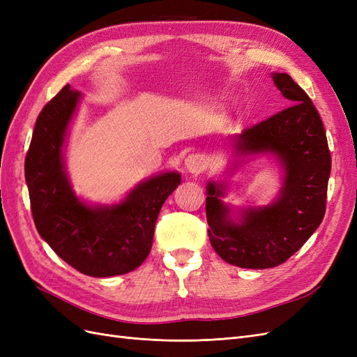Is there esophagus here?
<instances>
[{
	"mask_svg": "<svg viewBox=\"0 0 357 357\" xmlns=\"http://www.w3.org/2000/svg\"><path fill=\"white\" fill-rule=\"evenodd\" d=\"M185 168L192 174H199L205 168V160L201 155H189L185 160Z\"/></svg>",
	"mask_w": 357,
	"mask_h": 357,
	"instance_id": "34e87169",
	"label": "esophagus"
}]
</instances>
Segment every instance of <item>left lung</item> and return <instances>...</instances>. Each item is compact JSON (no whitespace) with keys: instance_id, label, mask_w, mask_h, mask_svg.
I'll list each match as a JSON object with an SVG mask.
<instances>
[{"instance_id":"8db88e82","label":"left lung","mask_w":357,"mask_h":357,"mask_svg":"<svg viewBox=\"0 0 357 357\" xmlns=\"http://www.w3.org/2000/svg\"><path fill=\"white\" fill-rule=\"evenodd\" d=\"M287 109L244 129L232 143L238 156L273 153L284 171L280 195L248 207L234 220L222 202L225 183L208 181L205 213L213 248L225 262L265 269L286 262L319 228L326 211L331 152L325 126L305 91L286 73H273Z\"/></svg>"}]
</instances>
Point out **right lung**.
<instances>
[{"instance_id": "right-lung-1", "label": "right lung", "mask_w": 357, "mask_h": 357, "mask_svg": "<svg viewBox=\"0 0 357 357\" xmlns=\"http://www.w3.org/2000/svg\"><path fill=\"white\" fill-rule=\"evenodd\" d=\"M82 95L67 84L37 117L25 159V180L36 228L52 250L91 277L134 271L153 243L165 199L180 185L176 171L137 185L114 205H89L75 197L63 162V143Z\"/></svg>"}]
</instances>
